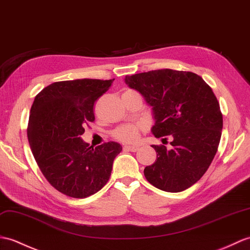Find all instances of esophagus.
<instances>
[{"instance_id": "34e87169", "label": "esophagus", "mask_w": 250, "mask_h": 250, "mask_svg": "<svg viewBox=\"0 0 250 250\" xmlns=\"http://www.w3.org/2000/svg\"><path fill=\"white\" fill-rule=\"evenodd\" d=\"M139 149L138 146H124V150H127V151H132V152H136Z\"/></svg>"}]
</instances>
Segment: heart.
I'll list each match as a JSON object with an SVG mask.
<instances>
[{
	"label": "heart",
	"instance_id": "obj_1",
	"mask_svg": "<svg viewBox=\"0 0 250 250\" xmlns=\"http://www.w3.org/2000/svg\"><path fill=\"white\" fill-rule=\"evenodd\" d=\"M142 129V125H133V124H126L123 125L113 131L112 136L116 139V141L121 143H133L135 142L139 131Z\"/></svg>",
	"mask_w": 250,
	"mask_h": 250
}]
</instances>
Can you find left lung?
<instances>
[{
  "instance_id": "obj_1",
  "label": "left lung",
  "mask_w": 250,
  "mask_h": 250,
  "mask_svg": "<svg viewBox=\"0 0 250 250\" xmlns=\"http://www.w3.org/2000/svg\"><path fill=\"white\" fill-rule=\"evenodd\" d=\"M125 81L152 106V134L172 137L170 150L152 146L156 160L145 168L147 181L169 193L190 188L211 165L222 136L223 114L212 88L198 74L172 69L126 75Z\"/></svg>"
}]
</instances>
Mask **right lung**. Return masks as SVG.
<instances>
[{
  "label": "right lung",
  "mask_w": 250,
  "mask_h": 250,
  "mask_svg": "<svg viewBox=\"0 0 250 250\" xmlns=\"http://www.w3.org/2000/svg\"><path fill=\"white\" fill-rule=\"evenodd\" d=\"M114 80L82 79L55 82L35 97L27 137L39 169L63 195L86 198L111 177L123 147L108 142L94 148L82 141L84 127L95 121V102Z\"/></svg>",
  "instance_id": "obj_1"
}]
</instances>
